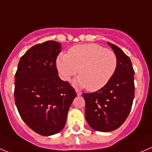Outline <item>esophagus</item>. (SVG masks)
I'll return each instance as SVG.
<instances>
[{
    "label": "esophagus",
    "mask_w": 152,
    "mask_h": 152,
    "mask_svg": "<svg viewBox=\"0 0 152 152\" xmlns=\"http://www.w3.org/2000/svg\"><path fill=\"white\" fill-rule=\"evenodd\" d=\"M76 94H77L78 96H79V95H82V92L80 91H79V90H76Z\"/></svg>",
    "instance_id": "esophagus-1"
}]
</instances>
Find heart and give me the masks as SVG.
Here are the masks:
<instances>
[{"label":"heart","instance_id":"obj_1","mask_svg":"<svg viewBox=\"0 0 152 152\" xmlns=\"http://www.w3.org/2000/svg\"><path fill=\"white\" fill-rule=\"evenodd\" d=\"M57 67L61 79L66 82L79 70L76 86L95 91L104 87L113 77L117 57L113 51L97 44L80 45L69 48L67 54H60Z\"/></svg>","mask_w":152,"mask_h":152}]
</instances>
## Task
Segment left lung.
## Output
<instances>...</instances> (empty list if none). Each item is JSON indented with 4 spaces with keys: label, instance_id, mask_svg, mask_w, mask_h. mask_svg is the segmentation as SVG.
I'll list each match as a JSON object with an SVG mask.
<instances>
[{
    "label": "left lung",
    "instance_id": "obj_1",
    "mask_svg": "<svg viewBox=\"0 0 152 152\" xmlns=\"http://www.w3.org/2000/svg\"><path fill=\"white\" fill-rule=\"evenodd\" d=\"M117 57V67L109 83L95 92L83 93L86 121L93 129L110 132L118 129L129 115L135 95L134 69L129 57L108 42Z\"/></svg>",
    "mask_w": 152,
    "mask_h": 152
}]
</instances>
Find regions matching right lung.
I'll use <instances>...</instances> for the list:
<instances>
[{"instance_id": "add662e5", "label": "right lung", "mask_w": 152, "mask_h": 152, "mask_svg": "<svg viewBox=\"0 0 152 152\" xmlns=\"http://www.w3.org/2000/svg\"><path fill=\"white\" fill-rule=\"evenodd\" d=\"M61 45L47 41L28 49L15 74L14 99L20 117L42 136L59 132L66 124L74 88L58 76L56 60Z\"/></svg>"}]
</instances>
